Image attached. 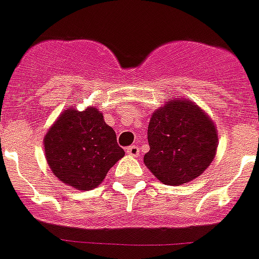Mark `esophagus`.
Masks as SVG:
<instances>
[{
  "label": "esophagus",
  "mask_w": 259,
  "mask_h": 259,
  "mask_svg": "<svg viewBox=\"0 0 259 259\" xmlns=\"http://www.w3.org/2000/svg\"><path fill=\"white\" fill-rule=\"evenodd\" d=\"M126 152H127V154H130V156H133V157H138L139 156V153H141V151H139V148H138L137 146L127 147Z\"/></svg>",
  "instance_id": "esophagus-1"
}]
</instances>
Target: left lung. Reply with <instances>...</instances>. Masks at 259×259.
Listing matches in <instances>:
<instances>
[{"mask_svg": "<svg viewBox=\"0 0 259 259\" xmlns=\"http://www.w3.org/2000/svg\"><path fill=\"white\" fill-rule=\"evenodd\" d=\"M144 165L161 183L181 185L202 175L219 146L211 116L192 100L172 98L157 108L148 125Z\"/></svg>", "mask_w": 259, "mask_h": 259, "instance_id": "left-lung-1", "label": "left lung"}]
</instances>
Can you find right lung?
<instances>
[{"instance_id": "obj_1", "label": "right lung", "mask_w": 259, "mask_h": 259, "mask_svg": "<svg viewBox=\"0 0 259 259\" xmlns=\"http://www.w3.org/2000/svg\"><path fill=\"white\" fill-rule=\"evenodd\" d=\"M46 158L53 175L78 190H92L125 156L115 130L94 106L84 111L67 106L43 139Z\"/></svg>"}]
</instances>
